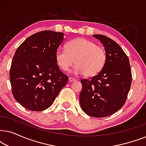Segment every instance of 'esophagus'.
I'll use <instances>...</instances> for the list:
<instances>
[{
  "label": "esophagus",
  "instance_id": "34e87169",
  "mask_svg": "<svg viewBox=\"0 0 146 146\" xmlns=\"http://www.w3.org/2000/svg\"><path fill=\"white\" fill-rule=\"evenodd\" d=\"M68 81L70 82H73L76 81V79L73 78H71V77H69L68 78Z\"/></svg>",
  "mask_w": 146,
  "mask_h": 146
}]
</instances>
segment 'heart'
<instances>
[{"label":"heart","mask_w":146,"mask_h":146,"mask_svg":"<svg viewBox=\"0 0 146 146\" xmlns=\"http://www.w3.org/2000/svg\"><path fill=\"white\" fill-rule=\"evenodd\" d=\"M66 49H57L55 54L56 62L64 71H67L75 62L76 65L72 70L75 74L92 77L102 70L106 62L104 48L86 38H78L69 41Z\"/></svg>","instance_id":"b5f03b06"}]
</instances>
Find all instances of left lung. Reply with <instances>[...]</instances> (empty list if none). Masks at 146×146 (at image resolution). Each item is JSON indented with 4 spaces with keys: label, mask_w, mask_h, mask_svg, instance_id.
<instances>
[{
    "label": "left lung",
    "mask_w": 146,
    "mask_h": 146,
    "mask_svg": "<svg viewBox=\"0 0 146 146\" xmlns=\"http://www.w3.org/2000/svg\"><path fill=\"white\" fill-rule=\"evenodd\" d=\"M106 51L102 70L88 80H81L80 104L90 116L103 117L113 114L123 106L131 84V72L127 56L112 39L94 35Z\"/></svg>",
    "instance_id": "8db88e82"
}]
</instances>
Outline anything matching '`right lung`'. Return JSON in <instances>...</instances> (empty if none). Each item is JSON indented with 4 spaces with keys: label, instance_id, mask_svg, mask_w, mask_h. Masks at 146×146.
Segmentation results:
<instances>
[{
    "label": "right lung",
    "instance_id": "obj_1",
    "mask_svg": "<svg viewBox=\"0 0 146 146\" xmlns=\"http://www.w3.org/2000/svg\"><path fill=\"white\" fill-rule=\"evenodd\" d=\"M63 40L62 33L41 31L26 39L16 50L10 70L12 92L27 110L47 109L66 84L68 78L55 58Z\"/></svg>",
    "mask_w": 146,
    "mask_h": 146
}]
</instances>
